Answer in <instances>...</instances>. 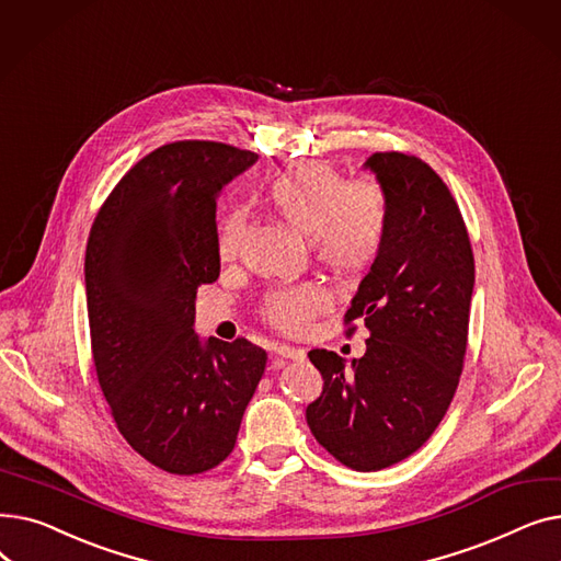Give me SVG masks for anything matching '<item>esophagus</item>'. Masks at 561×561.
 Segmentation results:
<instances>
[{
	"mask_svg": "<svg viewBox=\"0 0 561 561\" xmlns=\"http://www.w3.org/2000/svg\"><path fill=\"white\" fill-rule=\"evenodd\" d=\"M275 355L282 357V359H290V362H302L305 359V350L290 347V345H279V347H275Z\"/></svg>",
	"mask_w": 561,
	"mask_h": 561,
	"instance_id": "esophagus-1",
	"label": "esophagus"
}]
</instances>
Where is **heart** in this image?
<instances>
[{"label":"heart","mask_w":561,"mask_h":561,"mask_svg":"<svg viewBox=\"0 0 561 561\" xmlns=\"http://www.w3.org/2000/svg\"><path fill=\"white\" fill-rule=\"evenodd\" d=\"M263 202L288 227L309 236L320 263L341 275L368 271L387 241L391 209L387 191L373 180H352L328 161H302L277 172L263 188ZM243 218L227 214L216 229L222 261L239 254ZM332 307L325 286L282 288L265 300L263 318L288 336H300L311 320Z\"/></svg>","instance_id":"obj_1"}]
</instances>
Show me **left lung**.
Returning a JSON list of instances; mask_svg holds the SVG:
<instances>
[{"label": "left lung", "instance_id": "left-lung-1", "mask_svg": "<svg viewBox=\"0 0 561 561\" xmlns=\"http://www.w3.org/2000/svg\"><path fill=\"white\" fill-rule=\"evenodd\" d=\"M366 168L389 197L385 248L345 313L364 320L366 355L311 350L325 387L307 407L318 444L352 470H381L414 455L455 398L468 343L476 259L459 206L419 157L375 152Z\"/></svg>", "mask_w": 561, "mask_h": 561}]
</instances>
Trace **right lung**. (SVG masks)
<instances>
[{
	"label": "right lung",
	"mask_w": 561,
	"mask_h": 561,
	"mask_svg": "<svg viewBox=\"0 0 561 561\" xmlns=\"http://www.w3.org/2000/svg\"><path fill=\"white\" fill-rule=\"evenodd\" d=\"M256 161L216 140L142 157L95 216L85 302L100 389L127 444L172 476L229 457L268 355L248 339L206 343L195 293L220 275L216 197Z\"/></svg>",
	"instance_id": "obj_1"
}]
</instances>
